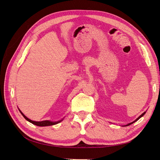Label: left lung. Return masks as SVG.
<instances>
[{
	"instance_id": "obj_1",
	"label": "left lung",
	"mask_w": 160,
	"mask_h": 160,
	"mask_svg": "<svg viewBox=\"0 0 160 160\" xmlns=\"http://www.w3.org/2000/svg\"><path fill=\"white\" fill-rule=\"evenodd\" d=\"M145 113H146V112H144V113H142V114L141 115H140V116H139V118H138V119H135V120L134 121V122H132V123H129V124L126 125H125V126H128V125H131V124H132V123H133L134 122H136V121H138V120L139 119H140V118H141L142 117V116H143Z\"/></svg>"
}]
</instances>
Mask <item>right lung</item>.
Returning <instances> with one entry per match:
<instances>
[{
	"label": "right lung",
	"mask_w": 160,
	"mask_h": 160,
	"mask_svg": "<svg viewBox=\"0 0 160 160\" xmlns=\"http://www.w3.org/2000/svg\"><path fill=\"white\" fill-rule=\"evenodd\" d=\"M20 111V110H19ZM20 112L21 113V114L22 115V116L24 118H25V119H27L28 122L32 123L34 125H36L37 126H41V127H43V126H49V125H55V124H57L59 123L61 121H59V122H50V121H42V122H34V121H32L31 119H29L28 118H27L26 116L24 115L21 111H20Z\"/></svg>",
	"instance_id": "add662e5"
}]
</instances>
